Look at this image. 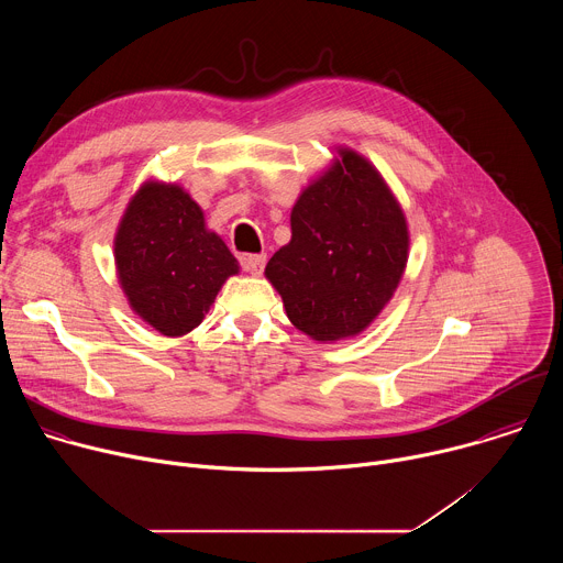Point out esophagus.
Instances as JSON below:
<instances>
[{
  "label": "esophagus",
  "instance_id": "esophagus-1",
  "mask_svg": "<svg viewBox=\"0 0 563 563\" xmlns=\"http://www.w3.org/2000/svg\"><path fill=\"white\" fill-rule=\"evenodd\" d=\"M265 263H267L265 254H245V256H240V265H243V269L250 272L252 276H261L263 269H265Z\"/></svg>",
  "mask_w": 563,
  "mask_h": 563
}]
</instances>
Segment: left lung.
I'll use <instances>...</instances> for the list:
<instances>
[{"mask_svg":"<svg viewBox=\"0 0 563 563\" xmlns=\"http://www.w3.org/2000/svg\"><path fill=\"white\" fill-rule=\"evenodd\" d=\"M332 165L291 207V240L265 267L291 325L318 343L354 339L404 278V207L365 155L336 146Z\"/></svg>","mask_w":563,"mask_h":563,"instance_id":"8db88e82","label":"left lung"}]
</instances>
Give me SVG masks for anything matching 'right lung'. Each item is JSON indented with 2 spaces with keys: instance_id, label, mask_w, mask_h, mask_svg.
Here are the masks:
<instances>
[{
  "instance_id": "add662e5",
  "label": "right lung",
  "mask_w": 563,
  "mask_h": 563,
  "mask_svg": "<svg viewBox=\"0 0 563 563\" xmlns=\"http://www.w3.org/2000/svg\"><path fill=\"white\" fill-rule=\"evenodd\" d=\"M113 256L133 313L163 336L196 330L227 278L240 272L200 205L176 183L146 180L129 200Z\"/></svg>"
}]
</instances>
